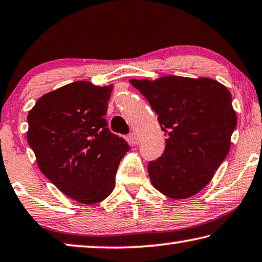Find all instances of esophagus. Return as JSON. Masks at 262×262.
Wrapping results in <instances>:
<instances>
[{"label": "esophagus", "mask_w": 262, "mask_h": 262, "mask_svg": "<svg viewBox=\"0 0 262 262\" xmlns=\"http://www.w3.org/2000/svg\"><path fill=\"white\" fill-rule=\"evenodd\" d=\"M129 139H130V142H132V144H139L140 143V141H141V139H140V136L136 134V133H132V134L129 135Z\"/></svg>", "instance_id": "obj_1"}]
</instances>
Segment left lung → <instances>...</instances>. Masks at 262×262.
<instances>
[{"instance_id": "left-lung-1", "label": "left lung", "mask_w": 262, "mask_h": 262, "mask_svg": "<svg viewBox=\"0 0 262 262\" xmlns=\"http://www.w3.org/2000/svg\"><path fill=\"white\" fill-rule=\"evenodd\" d=\"M129 81L147 98L168 136L163 155L148 164L152 186L171 199L198 193L230 151L236 126L231 92L205 77Z\"/></svg>"}]
</instances>
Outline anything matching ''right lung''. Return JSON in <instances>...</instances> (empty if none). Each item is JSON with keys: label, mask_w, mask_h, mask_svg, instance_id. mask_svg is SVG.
<instances>
[{"label": "right lung", "mask_w": 262, "mask_h": 262, "mask_svg": "<svg viewBox=\"0 0 262 262\" xmlns=\"http://www.w3.org/2000/svg\"><path fill=\"white\" fill-rule=\"evenodd\" d=\"M113 85L74 81L44 94L28 114L27 140L37 164L66 196L81 204L102 202L129 146L107 128Z\"/></svg>", "instance_id": "right-lung-1"}]
</instances>
